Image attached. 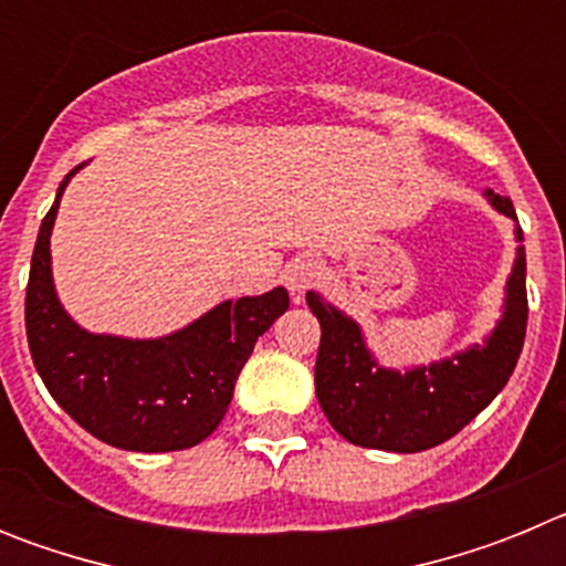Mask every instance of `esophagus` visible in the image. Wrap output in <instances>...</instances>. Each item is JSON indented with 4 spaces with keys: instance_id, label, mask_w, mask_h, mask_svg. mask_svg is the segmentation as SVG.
I'll list each match as a JSON object with an SVG mask.
<instances>
[{
    "instance_id": "obj_1",
    "label": "esophagus",
    "mask_w": 566,
    "mask_h": 566,
    "mask_svg": "<svg viewBox=\"0 0 566 566\" xmlns=\"http://www.w3.org/2000/svg\"><path fill=\"white\" fill-rule=\"evenodd\" d=\"M323 277V266L314 258H294L286 266V286L292 294H306Z\"/></svg>"
}]
</instances>
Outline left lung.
<instances>
[{"mask_svg": "<svg viewBox=\"0 0 566 566\" xmlns=\"http://www.w3.org/2000/svg\"><path fill=\"white\" fill-rule=\"evenodd\" d=\"M490 203L516 221L510 198L484 192ZM522 240V229H516ZM527 263L518 247L507 280L504 317L484 345L413 371H385L374 363L352 317L308 292V308L319 319L314 365L317 399L334 431L359 448L419 453L457 437L507 385L527 332Z\"/></svg>", "mask_w": 566, "mask_h": 566, "instance_id": "left-lung-1", "label": "left lung"}]
</instances>
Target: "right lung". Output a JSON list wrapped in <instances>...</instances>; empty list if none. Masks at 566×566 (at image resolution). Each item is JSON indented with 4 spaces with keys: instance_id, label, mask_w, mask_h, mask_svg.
I'll return each instance as SVG.
<instances>
[{
    "instance_id": "add662e5",
    "label": "right lung",
    "mask_w": 566,
    "mask_h": 566,
    "mask_svg": "<svg viewBox=\"0 0 566 566\" xmlns=\"http://www.w3.org/2000/svg\"><path fill=\"white\" fill-rule=\"evenodd\" d=\"M70 169L30 260L24 328L50 397L102 442L138 453L184 451L221 424L254 343L289 308L286 289L227 300L161 339L90 334L64 314L50 277V229Z\"/></svg>"
}]
</instances>
